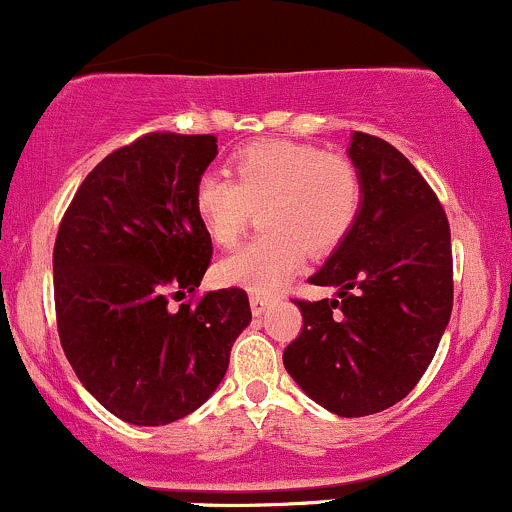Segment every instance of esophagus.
Segmentation results:
<instances>
[{
	"instance_id": "34e87169",
	"label": "esophagus",
	"mask_w": 512,
	"mask_h": 512,
	"mask_svg": "<svg viewBox=\"0 0 512 512\" xmlns=\"http://www.w3.org/2000/svg\"><path fill=\"white\" fill-rule=\"evenodd\" d=\"M272 299H267V296H250V308H252V316L260 318L262 313L267 311L269 306H272Z\"/></svg>"
}]
</instances>
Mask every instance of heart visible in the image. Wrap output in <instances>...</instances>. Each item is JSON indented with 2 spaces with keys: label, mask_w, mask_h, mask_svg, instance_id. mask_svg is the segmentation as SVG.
Segmentation results:
<instances>
[{
  "label": "heart",
  "mask_w": 512,
  "mask_h": 512,
  "mask_svg": "<svg viewBox=\"0 0 512 512\" xmlns=\"http://www.w3.org/2000/svg\"><path fill=\"white\" fill-rule=\"evenodd\" d=\"M228 177L204 174L194 213L218 247L238 243L260 209L257 240L223 257L216 279L272 294L303 265L306 250L328 255L347 238L362 204L359 174L345 157L291 140H257L228 160Z\"/></svg>",
  "instance_id": "b5f03b06"
}]
</instances>
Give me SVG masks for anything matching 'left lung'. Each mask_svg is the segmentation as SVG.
<instances>
[{
	"instance_id": "1",
	"label": "left lung",
	"mask_w": 512,
	"mask_h": 512,
	"mask_svg": "<svg viewBox=\"0 0 512 512\" xmlns=\"http://www.w3.org/2000/svg\"><path fill=\"white\" fill-rule=\"evenodd\" d=\"M347 155L362 184L357 221L308 279L338 299L296 301L303 330L284 367L325 411L362 418L406 398L435 357L452 316V240L406 155L359 131Z\"/></svg>"
}]
</instances>
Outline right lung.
Returning <instances> with one entry per match:
<instances>
[{"instance_id": "add662e5", "label": "right lung", "mask_w": 512, "mask_h": 512, "mask_svg": "<svg viewBox=\"0 0 512 512\" xmlns=\"http://www.w3.org/2000/svg\"><path fill=\"white\" fill-rule=\"evenodd\" d=\"M216 136L150 133L99 162L77 189L53 250L58 333L94 398L131 425H167L218 389L250 325L243 289L194 294L211 238L194 187Z\"/></svg>"}]
</instances>
